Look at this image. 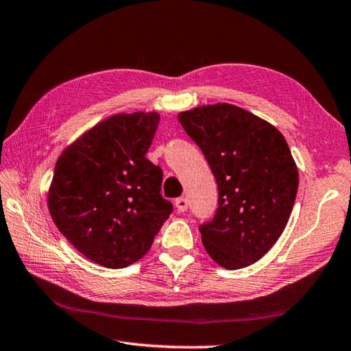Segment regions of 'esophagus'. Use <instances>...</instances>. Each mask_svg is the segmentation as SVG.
Here are the masks:
<instances>
[{"instance_id": "obj_1", "label": "esophagus", "mask_w": 351, "mask_h": 351, "mask_svg": "<svg viewBox=\"0 0 351 351\" xmlns=\"http://www.w3.org/2000/svg\"><path fill=\"white\" fill-rule=\"evenodd\" d=\"M175 206L179 213H185V210L189 209V202H186L185 197H179L175 200Z\"/></svg>"}]
</instances>
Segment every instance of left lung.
I'll list each match as a JSON object with an SVG mask.
<instances>
[{"mask_svg": "<svg viewBox=\"0 0 351 351\" xmlns=\"http://www.w3.org/2000/svg\"><path fill=\"white\" fill-rule=\"evenodd\" d=\"M199 145L218 185L213 221L200 226L206 252L229 271L262 258L286 229L299 172L280 130L229 103L178 115Z\"/></svg>", "mask_w": 351, "mask_h": 351, "instance_id": "left-lung-1", "label": "left lung"}]
</instances>
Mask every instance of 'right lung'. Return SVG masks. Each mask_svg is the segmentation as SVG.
Returning a JSON list of instances; mask_svg holds the SVG:
<instances>
[{
  "label": "right lung",
  "mask_w": 351,
  "mask_h": 351,
  "mask_svg": "<svg viewBox=\"0 0 351 351\" xmlns=\"http://www.w3.org/2000/svg\"><path fill=\"white\" fill-rule=\"evenodd\" d=\"M157 112L117 113L65 148L47 191L49 213L80 254L109 269L137 262L172 213L161 169L146 158Z\"/></svg>",
  "instance_id": "1"
}]
</instances>
